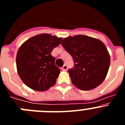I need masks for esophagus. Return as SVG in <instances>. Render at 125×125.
Here are the masks:
<instances>
[{
  "mask_svg": "<svg viewBox=\"0 0 125 125\" xmlns=\"http://www.w3.org/2000/svg\"><path fill=\"white\" fill-rule=\"evenodd\" d=\"M62 69L63 71H67V69H68V66H67V65L66 64L64 65V66L62 67Z\"/></svg>",
  "mask_w": 125,
  "mask_h": 125,
  "instance_id": "1",
  "label": "esophagus"
}]
</instances>
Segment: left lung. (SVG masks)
<instances>
[{
    "label": "left lung",
    "mask_w": 125,
    "mask_h": 125,
    "mask_svg": "<svg viewBox=\"0 0 125 125\" xmlns=\"http://www.w3.org/2000/svg\"><path fill=\"white\" fill-rule=\"evenodd\" d=\"M62 47L74 62L68 70L73 84L86 91L96 88L106 78L110 64V56L104 43L96 38L77 35L64 38Z\"/></svg>",
    "instance_id": "left-lung-1"
}]
</instances>
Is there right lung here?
I'll return each mask as SVG.
<instances>
[{"label": "right lung", "mask_w": 125, "mask_h": 125, "mask_svg": "<svg viewBox=\"0 0 125 125\" xmlns=\"http://www.w3.org/2000/svg\"><path fill=\"white\" fill-rule=\"evenodd\" d=\"M61 41V37L41 34L31 37L19 47L16 56L17 73L27 86L44 91L55 84L61 70L51 52Z\"/></svg>", "instance_id": "obj_1"}]
</instances>
